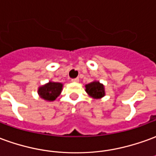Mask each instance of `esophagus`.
Returning a JSON list of instances; mask_svg holds the SVG:
<instances>
[{
  "mask_svg": "<svg viewBox=\"0 0 156 156\" xmlns=\"http://www.w3.org/2000/svg\"><path fill=\"white\" fill-rule=\"evenodd\" d=\"M72 82H74V83H78V82H79V78H73V79H72Z\"/></svg>",
  "mask_w": 156,
  "mask_h": 156,
  "instance_id": "34e87169",
  "label": "esophagus"
}]
</instances>
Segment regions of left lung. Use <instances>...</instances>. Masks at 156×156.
I'll list each match as a JSON object with an SVG mask.
<instances>
[{"instance_id":"1","label":"left lung","mask_w":156,"mask_h":156,"mask_svg":"<svg viewBox=\"0 0 156 156\" xmlns=\"http://www.w3.org/2000/svg\"><path fill=\"white\" fill-rule=\"evenodd\" d=\"M85 91L94 99H101L105 94L104 85L99 81H94L86 84Z\"/></svg>"}]
</instances>
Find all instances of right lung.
I'll use <instances>...</instances> for the list:
<instances>
[{
	"label": "right lung",
	"instance_id": "right-lung-1",
	"mask_svg": "<svg viewBox=\"0 0 156 156\" xmlns=\"http://www.w3.org/2000/svg\"><path fill=\"white\" fill-rule=\"evenodd\" d=\"M62 83L50 81L46 84L40 86L38 89V94L42 99L47 101H55L62 90Z\"/></svg>",
	"mask_w": 156,
	"mask_h": 156
}]
</instances>
